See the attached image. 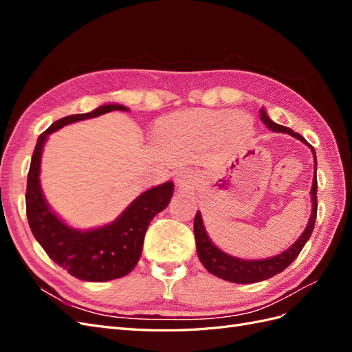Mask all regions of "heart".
I'll list each match as a JSON object with an SVG mask.
<instances>
[{
    "label": "heart",
    "instance_id": "b5f03b06",
    "mask_svg": "<svg viewBox=\"0 0 352 352\" xmlns=\"http://www.w3.org/2000/svg\"><path fill=\"white\" fill-rule=\"evenodd\" d=\"M190 123L216 136L228 135L232 131L242 136L248 131L247 122L239 120L236 111H202L192 116Z\"/></svg>",
    "mask_w": 352,
    "mask_h": 352
}]
</instances>
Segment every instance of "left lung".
I'll return each instance as SVG.
<instances>
[{
	"label": "left lung",
	"instance_id": "obj_1",
	"mask_svg": "<svg viewBox=\"0 0 352 352\" xmlns=\"http://www.w3.org/2000/svg\"><path fill=\"white\" fill-rule=\"evenodd\" d=\"M260 120L267 126L270 131L289 133L295 136L296 140H300L308 146H311L300 133L294 132L292 129H289V127L272 122L263 109H260ZM311 151L316 160V151L313 146H311ZM311 199H313V212H311L310 221H308L305 230L302 232V235L298 238V241L289 250L276 255V257L265 258V260H241L220 251L210 241L206 228L202 225L201 212L197 211V216L194 220V235H195L197 252H198L199 261L211 274H214L220 279H225L233 283H255V282H261L269 278H273L274 274L283 272L287 265H289L298 255H300L304 245L311 236L314 225H316V217H317V177L316 176H314L313 188H311Z\"/></svg>",
	"mask_w": 352,
	"mask_h": 352
}]
</instances>
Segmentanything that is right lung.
<instances>
[{
	"label": "right lung",
	"instance_id": "right-lung-1",
	"mask_svg": "<svg viewBox=\"0 0 352 352\" xmlns=\"http://www.w3.org/2000/svg\"><path fill=\"white\" fill-rule=\"evenodd\" d=\"M116 110L126 111L127 109L119 104H107L91 113L67 116L52 123L38 138L28 173L26 216L32 233L52 261L74 278L87 282L119 279L133 270L141 257L148 225L167 207L175 188L172 182H166L148 189L116 221L87 232L66 226L50 210L39 185L41 154L47 136L65 124Z\"/></svg>",
	"mask_w": 352,
	"mask_h": 352
}]
</instances>
